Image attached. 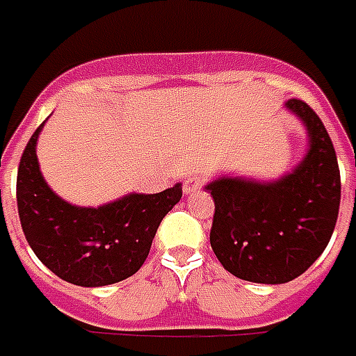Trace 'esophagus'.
<instances>
[{"label": "esophagus", "mask_w": 356, "mask_h": 356, "mask_svg": "<svg viewBox=\"0 0 356 356\" xmlns=\"http://www.w3.org/2000/svg\"><path fill=\"white\" fill-rule=\"evenodd\" d=\"M184 193L186 195H191V193H195L203 188V178L201 176H188L186 180H184Z\"/></svg>", "instance_id": "obj_1"}]
</instances>
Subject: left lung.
<instances>
[{"label":"left lung","instance_id":"8db88e82","mask_svg":"<svg viewBox=\"0 0 356 356\" xmlns=\"http://www.w3.org/2000/svg\"><path fill=\"white\" fill-rule=\"evenodd\" d=\"M286 107L309 132V151L276 182L218 178L205 190L214 201L211 247L226 270L254 284L301 276L334 234L341 178L334 143L318 115L301 99Z\"/></svg>","mask_w":356,"mask_h":356}]
</instances>
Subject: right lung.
Returning <instances> with one entry per match:
<instances>
[{"mask_svg": "<svg viewBox=\"0 0 356 356\" xmlns=\"http://www.w3.org/2000/svg\"><path fill=\"white\" fill-rule=\"evenodd\" d=\"M44 124L26 143L17 172V207L29 245L53 274L74 286L130 278L145 263L159 224L182 197V186L130 193L97 209L70 205L40 172L36 142Z\"/></svg>", "mask_w": 356, "mask_h": 356, "instance_id": "add662e5", "label": "right lung"}]
</instances>
